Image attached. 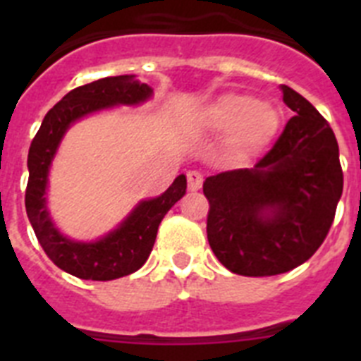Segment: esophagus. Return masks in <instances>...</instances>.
Returning a JSON list of instances; mask_svg holds the SVG:
<instances>
[{
  "instance_id": "1",
  "label": "esophagus",
  "mask_w": 361,
  "mask_h": 361,
  "mask_svg": "<svg viewBox=\"0 0 361 361\" xmlns=\"http://www.w3.org/2000/svg\"><path fill=\"white\" fill-rule=\"evenodd\" d=\"M186 177H188V190H191V191L200 190V186H202V180H204L202 175H200V171L191 170V171H188Z\"/></svg>"
}]
</instances>
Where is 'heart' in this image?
Wrapping results in <instances>:
<instances>
[{
  "label": "heart",
  "mask_w": 361,
  "mask_h": 361,
  "mask_svg": "<svg viewBox=\"0 0 361 361\" xmlns=\"http://www.w3.org/2000/svg\"><path fill=\"white\" fill-rule=\"evenodd\" d=\"M199 121L209 132H228V148L238 159L266 148L280 126L275 108L245 94L220 95L200 111Z\"/></svg>",
  "instance_id": "b5f03b06"
}]
</instances>
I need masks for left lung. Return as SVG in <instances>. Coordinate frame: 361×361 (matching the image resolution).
<instances>
[{
  "mask_svg": "<svg viewBox=\"0 0 361 361\" xmlns=\"http://www.w3.org/2000/svg\"><path fill=\"white\" fill-rule=\"evenodd\" d=\"M295 116L273 148L247 170L212 175L208 240L219 262L242 276L288 273L325 240L343 190L338 142L320 111L289 86Z\"/></svg>",
  "mask_w": 361,
  "mask_h": 361,
  "instance_id": "left-lung-1",
  "label": "left lung"
}]
</instances>
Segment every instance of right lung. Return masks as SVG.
Wrapping results in <instances>:
<instances>
[{
  "label": "right lung",
  "instance_id": "1",
  "mask_svg": "<svg viewBox=\"0 0 361 361\" xmlns=\"http://www.w3.org/2000/svg\"><path fill=\"white\" fill-rule=\"evenodd\" d=\"M152 88L133 75L97 79L78 86L44 116L28 149V183L25 208L47 257L59 269L82 280L121 279L141 269L155 244L157 229L170 208L186 193V177L178 175L161 197L145 200L108 237L92 244L73 242L54 228L47 212V175L57 145L73 121L114 104H137L152 95Z\"/></svg>",
  "mask_w": 361,
  "mask_h": 361
}]
</instances>
